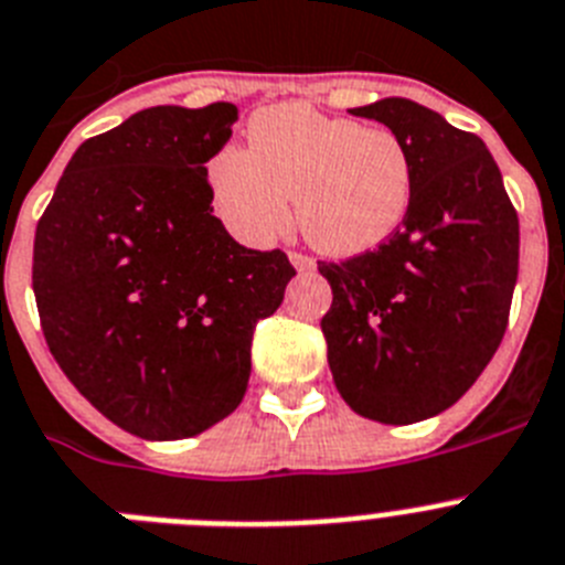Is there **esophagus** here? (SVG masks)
<instances>
[{"label": "esophagus", "instance_id": "obj_1", "mask_svg": "<svg viewBox=\"0 0 565 565\" xmlns=\"http://www.w3.org/2000/svg\"><path fill=\"white\" fill-rule=\"evenodd\" d=\"M288 259H291V265L297 268V271H315L317 263L311 257H306V254H297V250H291L288 254Z\"/></svg>", "mask_w": 565, "mask_h": 565}]
</instances>
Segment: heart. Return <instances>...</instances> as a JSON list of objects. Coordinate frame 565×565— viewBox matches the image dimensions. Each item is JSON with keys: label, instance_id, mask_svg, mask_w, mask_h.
I'll return each instance as SVG.
<instances>
[{"label": "heart", "instance_id": "obj_1", "mask_svg": "<svg viewBox=\"0 0 565 565\" xmlns=\"http://www.w3.org/2000/svg\"><path fill=\"white\" fill-rule=\"evenodd\" d=\"M209 185L216 214L245 243H271L291 220L294 196L308 243L354 257L406 223L414 166L388 128L282 103L250 117L248 151L231 145L211 157Z\"/></svg>", "mask_w": 565, "mask_h": 565}]
</instances>
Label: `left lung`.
Wrapping results in <instances>:
<instances>
[{"instance_id":"obj_1","label":"left lung","mask_w":565,"mask_h":565,"mask_svg":"<svg viewBox=\"0 0 565 565\" xmlns=\"http://www.w3.org/2000/svg\"><path fill=\"white\" fill-rule=\"evenodd\" d=\"M397 134L414 166L406 223L329 279L322 334L340 397L360 417L408 426L455 406L505 334L520 223L486 142L403 96L351 108Z\"/></svg>"}]
</instances>
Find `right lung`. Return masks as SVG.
Segmentation results:
<instances>
[{
  "mask_svg": "<svg viewBox=\"0 0 565 565\" xmlns=\"http://www.w3.org/2000/svg\"><path fill=\"white\" fill-rule=\"evenodd\" d=\"M236 105H157L90 137L33 239V294L53 360L110 423L182 440L245 397L250 337L294 265L245 248L211 209L209 162Z\"/></svg>",
  "mask_w": 565,
  "mask_h": 565,
  "instance_id": "right-lung-1",
  "label": "right lung"
}]
</instances>
